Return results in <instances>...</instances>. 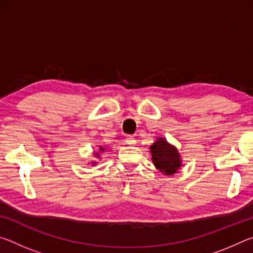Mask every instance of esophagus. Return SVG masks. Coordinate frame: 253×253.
Here are the masks:
<instances>
[{
  "mask_svg": "<svg viewBox=\"0 0 253 253\" xmlns=\"http://www.w3.org/2000/svg\"><path fill=\"white\" fill-rule=\"evenodd\" d=\"M126 143H127L128 145H131V146H134V145H136V139L134 138V137L128 136L127 138H126Z\"/></svg>",
  "mask_w": 253,
  "mask_h": 253,
  "instance_id": "esophagus-1",
  "label": "esophagus"
}]
</instances>
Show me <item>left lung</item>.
<instances>
[{
    "mask_svg": "<svg viewBox=\"0 0 253 253\" xmlns=\"http://www.w3.org/2000/svg\"><path fill=\"white\" fill-rule=\"evenodd\" d=\"M155 168L165 175H174L182 168V157L178 149L164 137H157L149 146Z\"/></svg>",
    "mask_w": 253,
    "mask_h": 253,
    "instance_id": "8db88e82",
    "label": "left lung"
}]
</instances>
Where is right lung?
<instances>
[{"label": "right lung", "instance_id": "obj_1", "mask_svg": "<svg viewBox=\"0 0 253 253\" xmlns=\"http://www.w3.org/2000/svg\"><path fill=\"white\" fill-rule=\"evenodd\" d=\"M107 148H108V147H106V146H101V145H98V152H95V153H93V156H95V157H98V158H101V157H100V154H101V153H104L105 151H107ZM90 164H91V165H96V164H97V162H91Z\"/></svg>", "mask_w": 253, "mask_h": 253}]
</instances>
